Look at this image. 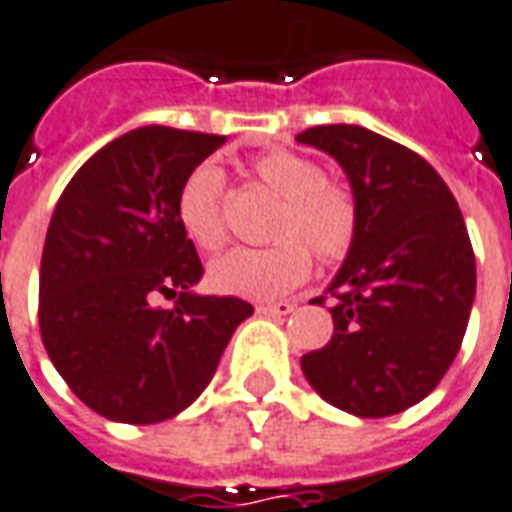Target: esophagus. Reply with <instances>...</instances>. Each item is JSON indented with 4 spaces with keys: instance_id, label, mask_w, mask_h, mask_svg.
<instances>
[{
    "instance_id": "34e87169",
    "label": "esophagus",
    "mask_w": 512,
    "mask_h": 512,
    "mask_svg": "<svg viewBox=\"0 0 512 512\" xmlns=\"http://www.w3.org/2000/svg\"><path fill=\"white\" fill-rule=\"evenodd\" d=\"M293 302H268V305L257 307V313H263V316H288L293 313Z\"/></svg>"
}]
</instances>
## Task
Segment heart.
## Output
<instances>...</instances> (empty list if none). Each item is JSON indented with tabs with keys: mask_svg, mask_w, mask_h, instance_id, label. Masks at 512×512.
<instances>
[{
	"mask_svg": "<svg viewBox=\"0 0 512 512\" xmlns=\"http://www.w3.org/2000/svg\"><path fill=\"white\" fill-rule=\"evenodd\" d=\"M255 177L282 199L274 221V244L235 246L207 268L213 291L241 299H274L305 280L313 268L311 246L321 260H338L357 235V207L338 182L321 180L313 160L293 152H266L255 160ZM224 174L213 163L196 166L177 194V224L199 249L213 252L224 244L221 219Z\"/></svg>",
	"mask_w": 512,
	"mask_h": 512,
	"instance_id": "obj_1",
	"label": "heart"
}]
</instances>
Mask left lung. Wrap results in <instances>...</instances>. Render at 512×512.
I'll use <instances>...</instances> for the list:
<instances>
[{
  "mask_svg": "<svg viewBox=\"0 0 512 512\" xmlns=\"http://www.w3.org/2000/svg\"><path fill=\"white\" fill-rule=\"evenodd\" d=\"M349 180L357 235L327 285L332 338L302 357L313 391L357 418L396 416L443 380L477 293L466 221L441 174L355 124L296 135Z\"/></svg>",
  "mask_w": 512,
  "mask_h": 512,
  "instance_id": "8db88e82",
  "label": "left lung"
}]
</instances>
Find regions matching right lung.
Returning <instances> with one entry per match:
<instances>
[{
	"label": "right lung",
	"instance_id": "obj_1",
	"mask_svg": "<svg viewBox=\"0 0 512 512\" xmlns=\"http://www.w3.org/2000/svg\"><path fill=\"white\" fill-rule=\"evenodd\" d=\"M221 135L138 127L71 177L46 230L38 321L46 355L80 402L121 424L194 405L255 307L202 296L205 268L177 224L185 177ZM177 295L171 311L154 305Z\"/></svg>",
	"mask_w": 512,
	"mask_h": 512
}]
</instances>
